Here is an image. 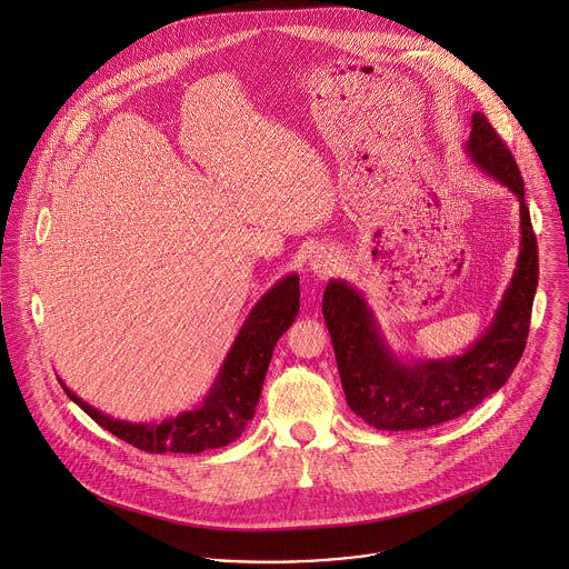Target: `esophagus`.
Wrapping results in <instances>:
<instances>
[{"mask_svg": "<svg viewBox=\"0 0 569 569\" xmlns=\"http://www.w3.org/2000/svg\"><path fill=\"white\" fill-rule=\"evenodd\" d=\"M309 264H311V271H313L316 276H327V273H331V271L336 269V260H333V256L327 253V251L313 253V258H311Z\"/></svg>", "mask_w": 569, "mask_h": 569, "instance_id": "obj_1", "label": "esophagus"}]
</instances>
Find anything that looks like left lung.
<instances>
[{
	"mask_svg": "<svg viewBox=\"0 0 569 569\" xmlns=\"http://www.w3.org/2000/svg\"><path fill=\"white\" fill-rule=\"evenodd\" d=\"M467 152L482 172L520 201V256L489 329L460 357L401 361L381 336L375 313L346 280H329L322 316L348 406L379 430H415L469 412L498 392L518 366L538 287V244L520 170L485 113L476 111Z\"/></svg>",
	"mask_w": 569,
	"mask_h": 569,
	"instance_id": "left-lung-1",
	"label": "left lung"
}]
</instances>
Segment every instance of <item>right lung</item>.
<instances>
[{"label": "right lung", "instance_id": "obj_1", "mask_svg": "<svg viewBox=\"0 0 569 569\" xmlns=\"http://www.w3.org/2000/svg\"><path fill=\"white\" fill-rule=\"evenodd\" d=\"M300 309V278L296 273L273 284L244 320L206 399L161 423H132L107 417L78 399L64 383V392L98 426L146 452H201L236 441L256 415L262 383L278 338Z\"/></svg>", "mask_w": 569, "mask_h": 569}]
</instances>
